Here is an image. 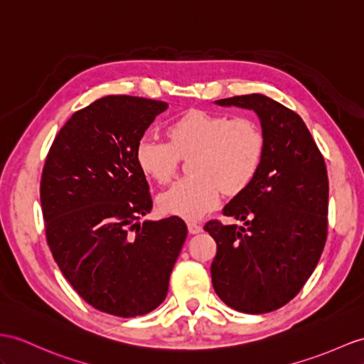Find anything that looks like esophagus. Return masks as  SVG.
Masks as SVG:
<instances>
[{
    "label": "esophagus",
    "instance_id": "obj_1",
    "mask_svg": "<svg viewBox=\"0 0 364 364\" xmlns=\"http://www.w3.org/2000/svg\"><path fill=\"white\" fill-rule=\"evenodd\" d=\"M188 232L191 235H198L202 232V225L198 223H188Z\"/></svg>",
    "mask_w": 364,
    "mask_h": 364
}]
</instances>
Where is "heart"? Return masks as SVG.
<instances>
[{"label": "heart", "mask_w": 364, "mask_h": 364, "mask_svg": "<svg viewBox=\"0 0 364 364\" xmlns=\"http://www.w3.org/2000/svg\"><path fill=\"white\" fill-rule=\"evenodd\" d=\"M170 141L144 136L136 146L141 173L159 183L173 179L181 157H190V177L177 181L159 196L168 215L199 219L215 208L220 190L244 191L258 176L265 154L261 125L250 117L190 111L168 127Z\"/></svg>", "instance_id": "obj_1"}]
</instances>
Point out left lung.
<instances>
[{
	"mask_svg": "<svg viewBox=\"0 0 364 364\" xmlns=\"http://www.w3.org/2000/svg\"><path fill=\"white\" fill-rule=\"evenodd\" d=\"M253 109L265 136L261 170L223 215L245 227L208 220L216 241L211 282L237 312L267 314L304 287L327 239L329 179L324 157L296 112L262 94L216 100Z\"/></svg>",
	"mask_w": 364,
	"mask_h": 364,
	"instance_id": "left-lung-1",
	"label": "left lung"
}]
</instances>
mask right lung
<instances>
[{"label":"right lung","instance_id":"add662e5","mask_svg":"<svg viewBox=\"0 0 364 364\" xmlns=\"http://www.w3.org/2000/svg\"><path fill=\"white\" fill-rule=\"evenodd\" d=\"M168 103L106 95L73 114L44 162L40 199L46 241L65 278L100 312L132 318L162 304L187 237L177 216L153 208L137 141Z\"/></svg>","mask_w":364,"mask_h":364}]
</instances>
